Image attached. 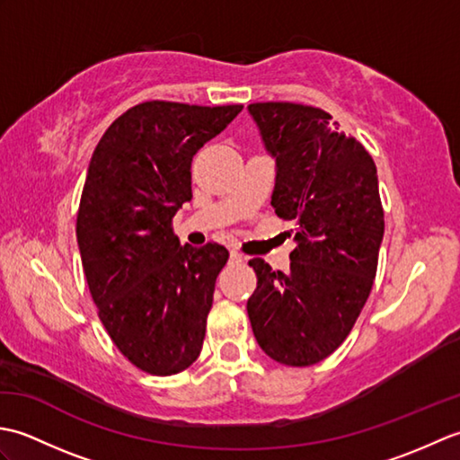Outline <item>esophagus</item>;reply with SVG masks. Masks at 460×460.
<instances>
[{"mask_svg":"<svg viewBox=\"0 0 460 460\" xmlns=\"http://www.w3.org/2000/svg\"><path fill=\"white\" fill-rule=\"evenodd\" d=\"M229 259H231V262H243V261H245V257H243L239 251H231L229 252Z\"/></svg>","mask_w":460,"mask_h":460,"instance_id":"obj_1","label":"esophagus"}]
</instances>
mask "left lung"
I'll use <instances>...</instances> for the list:
<instances>
[{"mask_svg": "<svg viewBox=\"0 0 460 460\" xmlns=\"http://www.w3.org/2000/svg\"><path fill=\"white\" fill-rule=\"evenodd\" d=\"M249 112L277 162L270 205L296 225L287 272L249 261L257 272L249 320L269 358L306 367L348 338L374 287L385 227L377 170L322 109L255 102Z\"/></svg>", "mask_w": 460, "mask_h": 460, "instance_id": "left-lung-1", "label": "left lung"}]
</instances>
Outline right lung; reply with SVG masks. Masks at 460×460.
Returning a JSON list of instances; mask_svg holds the SVG:
<instances>
[{"instance_id": "1", "label": "right lung", "mask_w": 460, "mask_h": 460, "mask_svg": "<svg viewBox=\"0 0 460 460\" xmlns=\"http://www.w3.org/2000/svg\"><path fill=\"white\" fill-rule=\"evenodd\" d=\"M243 111L150 101L96 144L76 215L91 296L114 346L152 376L198 359L229 251L180 245L173 215L191 199V160Z\"/></svg>"}]
</instances>
